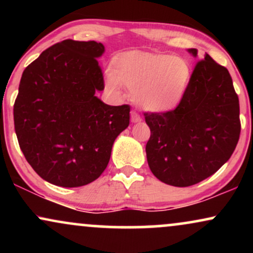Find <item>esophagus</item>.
Instances as JSON below:
<instances>
[{"mask_svg": "<svg viewBox=\"0 0 253 253\" xmlns=\"http://www.w3.org/2000/svg\"><path fill=\"white\" fill-rule=\"evenodd\" d=\"M130 121H132V123H140L141 121V118H140V115L138 114V113L136 112H134V110H132V112H130Z\"/></svg>", "mask_w": 253, "mask_h": 253, "instance_id": "34e87169", "label": "esophagus"}]
</instances>
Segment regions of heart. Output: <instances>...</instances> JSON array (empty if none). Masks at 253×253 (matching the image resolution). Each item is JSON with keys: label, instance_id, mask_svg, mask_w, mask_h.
I'll return each instance as SVG.
<instances>
[{"label": "heart", "instance_id": "1", "mask_svg": "<svg viewBox=\"0 0 253 253\" xmlns=\"http://www.w3.org/2000/svg\"><path fill=\"white\" fill-rule=\"evenodd\" d=\"M191 69L184 58L163 53L125 52L113 59L106 88L120 94V84L132 90V101L151 113H167L182 102Z\"/></svg>", "mask_w": 253, "mask_h": 253}]
</instances>
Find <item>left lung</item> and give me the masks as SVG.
<instances>
[{"mask_svg": "<svg viewBox=\"0 0 253 253\" xmlns=\"http://www.w3.org/2000/svg\"><path fill=\"white\" fill-rule=\"evenodd\" d=\"M188 52L197 57L196 48ZM144 115L151 129L147 163L159 181L173 187H189L215 173L239 140V98L227 69L210 54L196 64L175 109Z\"/></svg>", "mask_w": 253, "mask_h": 253, "instance_id": "8db88e82", "label": "left lung"}]
</instances>
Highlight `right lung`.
<instances>
[{
	"label": "right lung",
	"mask_w": 253,
	"mask_h": 253,
	"mask_svg": "<svg viewBox=\"0 0 253 253\" xmlns=\"http://www.w3.org/2000/svg\"><path fill=\"white\" fill-rule=\"evenodd\" d=\"M104 46L68 39L51 46L22 74L14 103L20 149L42 179L65 188L98 178L117 136L129 125V106L103 103L97 58Z\"/></svg>",
	"instance_id": "1"
}]
</instances>
